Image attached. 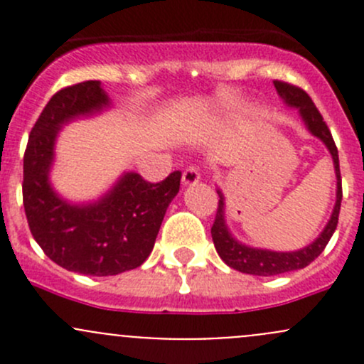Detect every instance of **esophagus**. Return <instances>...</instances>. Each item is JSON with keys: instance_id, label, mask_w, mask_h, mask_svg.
Instances as JSON below:
<instances>
[{"instance_id": "1", "label": "esophagus", "mask_w": 364, "mask_h": 364, "mask_svg": "<svg viewBox=\"0 0 364 364\" xmlns=\"http://www.w3.org/2000/svg\"><path fill=\"white\" fill-rule=\"evenodd\" d=\"M181 181L185 186H192V185H197V183L200 181V172L197 167H186L185 172H183L181 176Z\"/></svg>"}]
</instances>
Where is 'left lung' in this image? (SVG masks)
<instances>
[{
    "label": "left lung",
    "mask_w": 364,
    "mask_h": 364,
    "mask_svg": "<svg viewBox=\"0 0 364 364\" xmlns=\"http://www.w3.org/2000/svg\"><path fill=\"white\" fill-rule=\"evenodd\" d=\"M274 87L284 104L287 107L297 109L301 119H303L304 127L310 132L314 137L321 139L324 146L328 148L329 155L333 159V165H335V176H336V203L333 208L331 218L328 220L326 227L318 237H315L310 245L304 248L294 252H274L266 250V248H255L248 247V245L241 243L232 232L229 230L225 222V197H223L222 190L216 188L218 193V209H216L215 223L211 227V236L213 243H215L216 252H218L220 259L232 269L241 271L247 274H255V277H274V274L289 273V271L303 269L306 267L311 260L317 259L326 245L331 240L333 232L336 229L340 215V204H341V178H340V161H338V149H336L333 135L329 132L328 124L322 119L321 112L314 105L311 98L304 93L301 87L292 86V84L282 82V80H274Z\"/></svg>",
    "instance_id": "1"
}]
</instances>
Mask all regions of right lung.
<instances>
[{
  "instance_id": "1",
  "label": "right lung",
  "mask_w": 364,
  "mask_h": 364,
  "mask_svg": "<svg viewBox=\"0 0 364 364\" xmlns=\"http://www.w3.org/2000/svg\"><path fill=\"white\" fill-rule=\"evenodd\" d=\"M111 105L100 80L58 91L36 119L24 153L23 200L33 237L58 266L90 277L124 273L148 259L181 181L179 171L160 183L123 172L111 190L91 203H70L54 190L50 168L61 128Z\"/></svg>"
}]
</instances>
